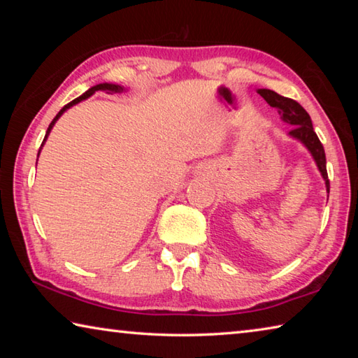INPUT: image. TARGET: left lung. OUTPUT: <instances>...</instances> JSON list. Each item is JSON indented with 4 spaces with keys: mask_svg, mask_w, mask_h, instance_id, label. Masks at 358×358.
Wrapping results in <instances>:
<instances>
[{
    "mask_svg": "<svg viewBox=\"0 0 358 358\" xmlns=\"http://www.w3.org/2000/svg\"><path fill=\"white\" fill-rule=\"evenodd\" d=\"M257 93L262 96L270 107L278 108V113L281 115V120L284 123L292 126V129L289 131L287 136L290 138H294V141L300 142L303 147L310 151V155L313 156V159L316 162L319 172L325 181L327 192H330V181H329V175H327L325 151H324L322 143L319 141L317 134L314 132L310 115H308V112L299 104V102L294 99L284 98V96L275 93L273 90L259 88Z\"/></svg>",
    "mask_w": 358,
    "mask_h": 358,
    "instance_id": "8db88e82",
    "label": "left lung"
}]
</instances>
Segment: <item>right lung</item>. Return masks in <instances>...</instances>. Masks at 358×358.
<instances>
[{
    "instance_id": "obj_1",
    "label": "right lung",
    "mask_w": 358,
    "mask_h": 358,
    "mask_svg": "<svg viewBox=\"0 0 358 358\" xmlns=\"http://www.w3.org/2000/svg\"><path fill=\"white\" fill-rule=\"evenodd\" d=\"M96 92H106V93H108V94H113V93H123V92H126V88L121 87V85H115V83H99V85H94V87L87 90V92H85L82 96H78V98H76L74 101H71L69 104H66V106L62 108V110H59V112L57 113V117L52 120V123L48 124V129H47V132H45L44 141H42V145H41V148H39V153H41L42 147H44V143H45V141H47L48 134H50V131L53 129V126H55V123L59 120V117H62V115H63L66 110H68V108H71L72 106L78 104V102L88 99L90 96H93ZM39 153H38V157H39Z\"/></svg>"
}]
</instances>
